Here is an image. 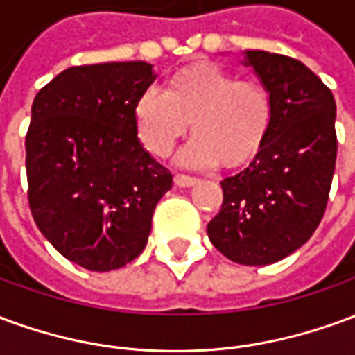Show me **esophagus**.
<instances>
[{
	"label": "esophagus",
	"mask_w": 355,
	"mask_h": 355,
	"mask_svg": "<svg viewBox=\"0 0 355 355\" xmlns=\"http://www.w3.org/2000/svg\"><path fill=\"white\" fill-rule=\"evenodd\" d=\"M175 182H177V186H192L198 182V178L192 177V175H184V173H177L175 175Z\"/></svg>",
	"instance_id": "obj_1"
}]
</instances>
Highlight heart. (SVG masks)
<instances>
[{"mask_svg": "<svg viewBox=\"0 0 355 355\" xmlns=\"http://www.w3.org/2000/svg\"><path fill=\"white\" fill-rule=\"evenodd\" d=\"M272 112V96L261 81L241 80L209 62L173 73L167 91L148 87L135 110L140 139L159 157L173 152L192 121L193 140L182 162L196 167L249 162L266 140Z\"/></svg>", "mask_w": 355, "mask_h": 355, "instance_id": "obj_1", "label": "heart"}]
</instances>
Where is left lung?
Listing matches in <instances>:
<instances>
[{
  "label": "left lung",
  "instance_id": "8db88e82",
  "mask_svg": "<svg viewBox=\"0 0 355 355\" xmlns=\"http://www.w3.org/2000/svg\"><path fill=\"white\" fill-rule=\"evenodd\" d=\"M245 57L272 96V125L245 169L220 180L223 207L207 234L230 261L262 266L297 251L320 226L336 163V104L297 58Z\"/></svg>",
  "mask_w": 355,
  "mask_h": 355
}]
</instances>
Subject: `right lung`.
<instances>
[{"mask_svg": "<svg viewBox=\"0 0 355 355\" xmlns=\"http://www.w3.org/2000/svg\"><path fill=\"white\" fill-rule=\"evenodd\" d=\"M152 64L72 66L40 89L26 132L28 203L58 253L110 272L146 247L173 175L142 148L137 102Z\"/></svg>", "mask_w": 355, "mask_h": 355, "instance_id": "add662e5", "label": "right lung"}]
</instances>
